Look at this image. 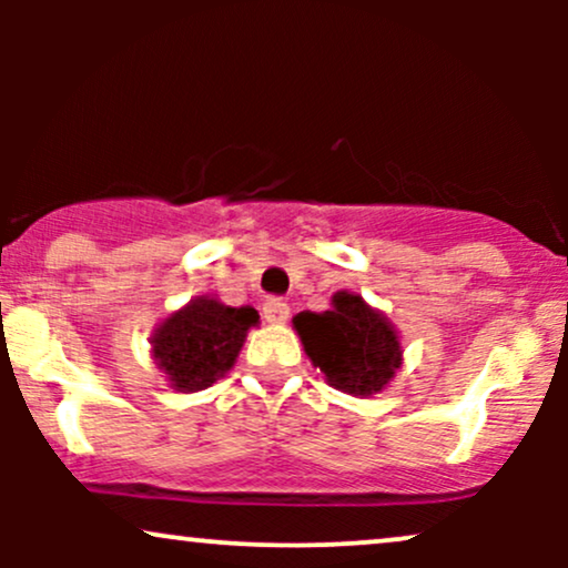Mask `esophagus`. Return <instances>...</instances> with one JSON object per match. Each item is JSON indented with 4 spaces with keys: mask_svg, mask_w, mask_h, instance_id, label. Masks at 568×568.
Here are the masks:
<instances>
[{
    "mask_svg": "<svg viewBox=\"0 0 568 568\" xmlns=\"http://www.w3.org/2000/svg\"><path fill=\"white\" fill-rule=\"evenodd\" d=\"M262 310H264V321L272 323V325H283L285 321H288V315H291L288 304H285L283 298H266Z\"/></svg>",
    "mask_w": 568,
    "mask_h": 568,
    "instance_id": "esophagus-1",
    "label": "esophagus"
}]
</instances>
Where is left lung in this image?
I'll return each instance as SVG.
<instances>
[{"instance_id":"obj_1","label":"left lung","mask_w":568,"mask_h":568,"mask_svg":"<svg viewBox=\"0 0 568 568\" xmlns=\"http://www.w3.org/2000/svg\"><path fill=\"white\" fill-rule=\"evenodd\" d=\"M331 304L325 312L293 317L304 352L331 387L349 395L382 393L403 363L395 325L357 293L338 291Z\"/></svg>"}]
</instances>
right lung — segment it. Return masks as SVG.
<instances>
[{"label":"right lung","instance_id":"1","mask_svg":"<svg viewBox=\"0 0 568 568\" xmlns=\"http://www.w3.org/2000/svg\"><path fill=\"white\" fill-rule=\"evenodd\" d=\"M256 323L253 306H226L219 298L197 296L158 325L152 355L173 389L197 393L234 366Z\"/></svg>","mask_w":568,"mask_h":568}]
</instances>
